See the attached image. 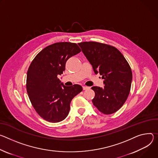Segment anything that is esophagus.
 Returning a JSON list of instances; mask_svg holds the SVG:
<instances>
[{
    "label": "esophagus",
    "instance_id": "34e87169",
    "mask_svg": "<svg viewBox=\"0 0 158 158\" xmlns=\"http://www.w3.org/2000/svg\"><path fill=\"white\" fill-rule=\"evenodd\" d=\"M90 89L89 86H83V89L84 90H88V89Z\"/></svg>",
    "mask_w": 158,
    "mask_h": 158
}]
</instances>
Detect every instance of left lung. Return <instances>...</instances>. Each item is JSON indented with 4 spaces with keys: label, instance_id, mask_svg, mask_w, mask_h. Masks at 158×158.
I'll return each instance as SVG.
<instances>
[{
    "label": "left lung",
    "instance_id": "left-lung-1",
    "mask_svg": "<svg viewBox=\"0 0 158 158\" xmlns=\"http://www.w3.org/2000/svg\"><path fill=\"white\" fill-rule=\"evenodd\" d=\"M78 45L95 73H100L104 80L103 88L92 87L95 94L94 105L104 114L117 112L126 101L131 90L132 73L128 62L114 46L94 41Z\"/></svg>",
    "mask_w": 158,
    "mask_h": 158
}]
</instances>
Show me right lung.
<instances>
[{"label": "right lung", "mask_w": 158, "mask_h": 158, "mask_svg": "<svg viewBox=\"0 0 158 158\" xmlns=\"http://www.w3.org/2000/svg\"><path fill=\"white\" fill-rule=\"evenodd\" d=\"M81 51L76 43L60 42L44 48L31 62L27 73L26 89L35 110L49 122H58L68 115L70 103L83 89L66 86L58 78L67 60Z\"/></svg>", "instance_id": "add662e5"}]
</instances>
